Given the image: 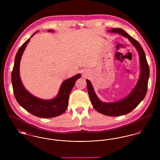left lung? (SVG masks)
Returning <instances> with one entry per match:
<instances>
[{
    "label": "left lung",
    "instance_id": "8db88e82",
    "mask_svg": "<svg viewBox=\"0 0 160 160\" xmlns=\"http://www.w3.org/2000/svg\"><path fill=\"white\" fill-rule=\"evenodd\" d=\"M108 32L118 33L128 38L131 44L136 47L139 54L140 62V76L135 88L126 98L121 101L114 102H102L95 94L91 82L86 80L88 94L94 108L101 114L109 116H118L129 113L144 99L148 90L149 68L145 52L137 40L119 28L112 29Z\"/></svg>",
    "mask_w": 160,
    "mask_h": 160
}]
</instances>
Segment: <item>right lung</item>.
<instances>
[{
	"label": "right lung",
	"instance_id": "add662e5",
	"mask_svg": "<svg viewBox=\"0 0 160 160\" xmlns=\"http://www.w3.org/2000/svg\"><path fill=\"white\" fill-rule=\"evenodd\" d=\"M52 31H53L49 30L48 32ZM36 33L37 32H35L30 38ZM30 38L20 47L15 56L11 76L15 99L18 103L26 110L35 116L42 118H50L58 116L63 113L67 110L69 94L77 80L81 77V74H78L65 80L61 84L57 97L54 99H39L32 95L23 86L20 79L19 71L20 63L23 52L30 41Z\"/></svg>",
	"mask_w": 160,
	"mask_h": 160
}]
</instances>
